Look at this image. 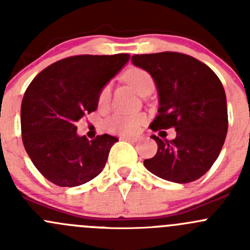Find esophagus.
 Masks as SVG:
<instances>
[{
	"label": "esophagus",
	"mask_w": 250,
	"mask_h": 250,
	"mask_svg": "<svg viewBox=\"0 0 250 250\" xmlns=\"http://www.w3.org/2000/svg\"><path fill=\"white\" fill-rule=\"evenodd\" d=\"M139 137H121V140L129 141V143H137V141H139Z\"/></svg>",
	"instance_id": "obj_1"
}]
</instances>
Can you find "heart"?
Returning <instances> with one entry per match:
<instances>
[{
	"mask_svg": "<svg viewBox=\"0 0 250 250\" xmlns=\"http://www.w3.org/2000/svg\"><path fill=\"white\" fill-rule=\"evenodd\" d=\"M123 80L140 95H145L146 93L151 92L155 88V81L152 76L146 70L140 69V67H132V69L127 70L123 75ZM110 99L111 88L110 85L106 84L100 89L99 95H98L99 109H106L110 104ZM145 121L146 116L144 113H133V115L115 113L106 121V129L109 132L121 135L134 134L139 130L140 125Z\"/></svg>",
	"mask_w": 250,
	"mask_h": 250,
	"instance_id": "1",
	"label": "heart"
}]
</instances>
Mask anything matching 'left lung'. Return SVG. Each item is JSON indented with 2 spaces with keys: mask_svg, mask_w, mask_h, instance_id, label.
I'll return each instance as SVG.
<instances>
[{
  "mask_svg": "<svg viewBox=\"0 0 250 250\" xmlns=\"http://www.w3.org/2000/svg\"><path fill=\"white\" fill-rule=\"evenodd\" d=\"M135 66L155 81L160 97L153 132L175 128V139H161L157 153L144 161L148 172L173 183L186 184L204 175L218 158L228 133V105L215 72L191 55L178 52L135 54Z\"/></svg>",
  "mask_w": 250,
  "mask_h": 250,
  "instance_id": "8db88e82",
  "label": "left lung"
}]
</instances>
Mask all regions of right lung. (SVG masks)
I'll return each mask as SVG.
<instances>
[{"instance_id": "1", "label": "right lung", "mask_w": 250, "mask_h": 250, "mask_svg": "<svg viewBox=\"0 0 250 250\" xmlns=\"http://www.w3.org/2000/svg\"><path fill=\"white\" fill-rule=\"evenodd\" d=\"M129 54L74 55L42 70L21 102V138L39 172L62 188L94 179L118 139L78 137L76 122L97 110L100 89L122 69Z\"/></svg>"}]
</instances>
